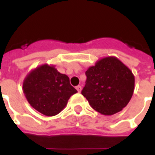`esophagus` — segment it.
I'll return each instance as SVG.
<instances>
[{
    "label": "esophagus",
    "instance_id": "34e87169",
    "mask_svg": "<svg viewBox=\"0 0 155 155\" xmlns=\"http://www.w3.org/2000/svg\"><path fill=\"white\" fill-rule=\"evenodd\" d=\"M81 89H82L81 85H77V86H76V90L78 91V92H81Z\"/></svg>",
    "mask_w": 155,
    "mask_h": 155
}]
</instances>
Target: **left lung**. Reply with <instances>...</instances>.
Returning <instances> with one entry per match:
<instances>
[{
	"label": "left lung",
	"instance_id": "obj_1",
	"mask_svg": "<svg viewBox=\"0 0 155 155\" xmlns=\"http://www.w3.org/2000/svg\"><path fill=\"white\" fill-rule=\"evenodd\" d=\"M81 94L94 110L104 115L116 114L126 106L134 89L132 71L116 57L98 61L85 71Z\"/></svg>",
	"mask_w": 155,
	"mask_h": 155
}]
</instances>
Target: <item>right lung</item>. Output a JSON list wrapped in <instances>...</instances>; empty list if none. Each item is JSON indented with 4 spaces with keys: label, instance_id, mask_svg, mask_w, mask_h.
Instances as JSON below:
<instances>
[{
    "label": "right lung",
    "instance_id": "obj_1",
    "mask_svg": "<svg viewBox=\"0 0 155 155\" xmlns=\"http://www.w3.org/2000/svg\"><path fill=\"white\" fill-rule=\"evenodd\" d=\"M23 92L29 104L46 116L59 114L77 91L66 74L54 65L45 64L30 72L23 82Z\"/></svg>",
    "mask_w": 155,
    "mask_h": 155
}]
</instances>
